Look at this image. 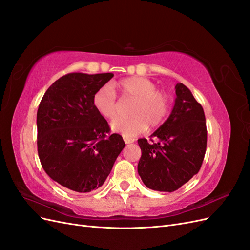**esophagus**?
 <instances>
[{
	"label": "esophagus",
	"mask_w": 250,
	"mask_h": 250,
	"mask_svg": "<svg viewBox=\"0 0 250 250\" xmlns=\"http://www.w3.org/2000/svg\"><path fill=\"white\" fill-rule=\"evenodd\" d=\"M133 141H134V140H132V139H128V138H124V142H125L126 144H131V143H133Z\"/></svg>",
	"instance_id": "obj_1"
}]
</instances>
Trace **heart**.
Wrapping results in <instances>:
<instances>
[{
    "mask_svg": "<svg viewBox=\"0 0 250 250\" xmlns=\"http://www.w3.org/2000/svg\"><path fill=\"white\" fill-rule=\"evenodd\" d=\"M116 89L123 100H135L131 109L132 118H120L113 121V131L125 138H134L147 130L148 126H160L167 118L171 100L170 96L158 90L153 81L144 77H129L119 81ZM93 104L100 116L107 120L117 118L120 102L115 90L106 85L99 88L93 97Z\"/></svg>",
    "mask_w": 250,
    "mask_h": 250,
    "instance_id": "1",
    "label": "heart"
}]
</instances>
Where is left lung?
I'll list each match as a JSON object with an SVG mask.
<instances>
[{
    "instance_id": "8db88e82",
    "label": "left lung",
    "mask_w": 250,
    "mask_h": 250,
    "mask_svg": "<svg viewBox=\"0 0 250 250\" xmlns=\"http://www.w3.org/2000/svg\"><path fill=\"white\" fill-rule=\"evenodd\" d=\"M175 103L169 118L150 135L157 143L139 139L142 156L138 172L154 191L174 192L197 174L207 150L208 131L203 108L183 83L175 86Z\"/></svg>"
}]
</instances>
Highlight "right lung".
<instances>
[{
  "label": "right lung",
  "mask_w": 250,
  "mask_h": 250,
  "mask_svg": "<svg viewBox=\"0 0 250 250\" xmlns=\"http://www.w3.org/2000/svg\"><path fill=\"white\" fill-rule=\"evenodd\" d=\"M112 77V73L66 74L47 89L37 109L41 164L53 180L73 192L100 188L125 147L93 104L95 93Z\"/></svg>",
  "instance_id": "add662e5"
}]
</instances>
